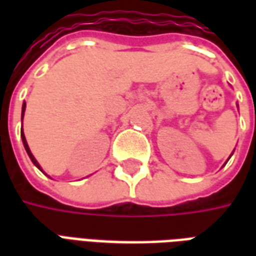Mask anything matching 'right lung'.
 Segmentation results:
<instances>
[{"label": "right lung", "instance_id": "add662e5", "mask_svg": "<svg viewBox=\"0 0 256 256\" xmlns=\"http://www.w3.org/2000/svg\"><path fill=\"white\" fill-rule=\"evenodd\" d=\"M24 111H26V102H23V106H22V123H23V116H24ZM22 128H23V126H22ZM22 140H23V145H24L26 150H27V154H28V156H30L31 162H32V163H34V164H36V166L38 167L40 170H41V166H40V163H38V162L36 160V158L32 156L30 148H28V144H27V141H26L24 133H23V128H22ZM41 172H42V170H41Z\"/></svg>", "mask_w": 256, "mask_h": 256}]
</instances>
